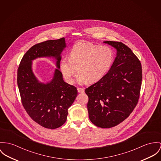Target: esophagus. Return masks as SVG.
I'll return each instance as SVG.
<instances>
[{
	"label": "esophagus",
	"mask_w": 161,
	"mask_h": 161,
	"mask_svg": "<svg viewBox=\"0 0 161 161\" xmlns=\"http://www.w3.org/2000/svg\"><path fill=\"white\" fill-rule=\"evenodd\" d=\"M77 90H78V92L79 93H83L85 92V89L82 87H78Z\"/></svg>",
	"instance_id": "obj_1"
}]
</instances>
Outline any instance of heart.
<instances>
[{
    "mask_svg": "<svg viewBox=\"0 0 161 161\" xmlns=\"http://www.w3.org/2000/svg\"><path fill=\"white\" fill-rule=\"evenodd\" d=\"M114 61V53L109 47L87 42H78L69 52V59H63L60 70L66 82H74L75 70L80 83H94L108 73Z\"/></svg>",
    "mask_w": 161,
    "mask_h": 161,
    "instance_id": "obj_1",
    "label": "heart"
}]
</instances>
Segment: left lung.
<instances>
[{
    "instance_id": "1",
    "label": "left lung",
    "mask_w": 161,
    "mask_h": 161,
    "mask_svg": "<svg viewBox=\"0 0 161 161\" xmlns=\"http://www.w3.org/2000/svg\"><path fill=\"white\" fill-rule=\"evenodd\" d=\"M117 50L116 57L105 76L88 87L87 110L90 121L101 128L122 123L133 111L140 97L142 80L140 61L122 42L105 41Z\"/></svg>"
}]
</instances>
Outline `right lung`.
<instances>
[{
    "label": "right lung",
    "mask_w": 161,
    "mask_h": 161,
    "mask_svg": "<svg viewBox=\"0 0 161 161\" xmlns=\"http://www.w3.org/2000/svg\"><path fill=\"white\" fill-rule=\"evenodd\" d=\"M65 47L64 37L37 43L25 53L18 69L17 83L25 110L37 124L50 129L65 123L68 109L78 94L76 87L64 81L59 69ZM41 57H53L57 61L58 69L47 84L39 82L31 70V61Z\"/></svg>",
    "instance_id": "obj_1"
}]
</instances>
